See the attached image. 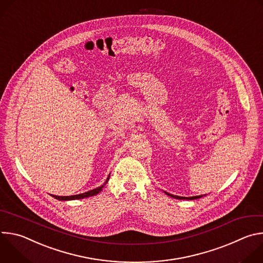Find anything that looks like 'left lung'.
<instances>
[{
	"label": "left lung",
	"mask_w": 263,
	"mask_h": 263,
	"mask_svg": "<svg viewBox=\"0 0 263 263\" xmlns=\"http://www.w3.org/2000/svg\"><path fill=\"white\" fill-rule=\"evenodd\" d=\"M167 196L172 197V198H175V199H178V200H196V199H199L203 196H196V197H189V198H185V197H179V196H174V195H171V194H167L166 192H164Z\"/></svg>",
	"instance_id": "obj_1"
}]
</instances>
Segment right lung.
Masks as SVG:
<instances>
[{
	"label": "right lung",
	"mask_w": 263,
	"mask_h": 263,
	"mask_svg": "<svg viewBox=\"0 0 263 263\" xmlns=\"http://www.w3.org/2000/svg\"><path fill=\"white\" fill-rule=\"evenodd\" d=\"M109 177H110V176H108L107 180L105 181V183H104L102 186L97 187V189H95V190H92V191H89V192H86V193H83V194H79V195L69 196V197H68V196H67V197H59V196H53V195H52V197L55 198L56 200H59V201H69V200H79V199H84V198H88V197L96 196V195H98V194L103 190L104 185H106V183H107L108 180H109Z\"/></svg>",
	"instance_id": "1"
}]
</instances>
